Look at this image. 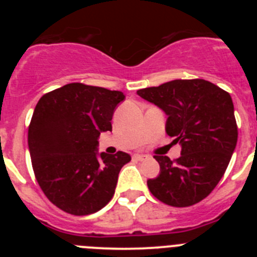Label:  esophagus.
<instances>
[{
	"label": "esophagus",
	"instance_id": "esophagus-1",
	"mask_svg": "<svg viewBox=\"0 0 257 257\" xmlns=\"http://www.w3.org/2000/svg\"><path fill=\"white\" fill-rule=\"evenodd\" d=\"M148 155H143V154H134L133 155V159L134 160H138V162H143V160L148 159Z\"/></svg>",
	"mask_w": 257,
	"mask_h": 257
}]
</instances>
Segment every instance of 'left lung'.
Segmentation results:
<instances>
[{"label": "left lung", "instance_id": "1", "mask_svg": "<svg viewBox=\"0 0 257 257\" xmlns=\"http://www.w3.org/2000/svg\"><path fill=\"white\" fill-rule=\"evenodd\" d=\"M137 93L167 113V134L181 144L178 159L154 155L160 174L147 181L150 193L175 208L198 204L217 185L236 147L231 97L199 78L170 80Z\"/></svg>", "mask_w": 257, "mask_h": 257}]
</instances>
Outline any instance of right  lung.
Here are the masks:
<instances>
[{
	"mask_svg": "<svg viewBox=\"0 0 257 257\" xmlns=\"http://www.w3.org/2000/svg\"><path fill=\"white\" fill-rule=\"evenodd\" d=\"M119 90L69 83L38 100L28 126V148L38 185L53 205L83 216L112 200L131 155L97 154L102 132H112Z\"/></svg>",
	"mask_w": 257,
	"mask_h": 257,
	"instance_id": "add662e5",
	"label": "right lung"
}]
</instances>
